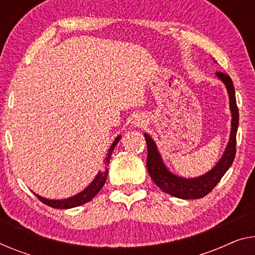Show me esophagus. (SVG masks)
<instances>
[{"mask_svg":"<svg viewBox=\"0 0 255 255\" xmlns=\"http://www.w3.org/2000/svg\"><path fill=\"white\" fill-rule=\"evenodd\" d=\"M145 123H146V118L144 117L143 115H137V116H135L134 118H132L131 125L134 127L139 128V127H143L144 125H145Z\"/></svg>","mask_w":255,"mask_h":255,"instance_id":"obj_1","label":"esophagus"}]
</instances>
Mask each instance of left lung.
<instances>
[{
	"label": "left lung",
	"mask_w": 255,
	"mask_h": 255,
	"mask_svg": "<svg viewBox=\"0 0 255 255\" xmlns=\"http://www.w3.org/2000/svg\"><path fill=\"white\" fill-rule=\"evenodd\" d=\"M216 77L226 85L229 95V103L231 110V131L229 142L227 144L225 153L218 164L204 175L195 178H184L177 176L169 172L165 166L160 153L158 152L154 140L149 135L144 134L147 146L146 168L152 181L160 188L162 191L181 199H199L210 193L216 187L227 170L233 165L235 155H236V135L238 129L239 113L236 103V95L233 80L222 72H216Z\"/></svg>",
	"instance_id": "obj_1"
}]
</instances>
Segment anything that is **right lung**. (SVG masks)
I'll return each instance as SVG.
<instances>
[{
  "label": "right lung",
  "instance_id": "right-lung-1",
  "mask_svg": "<svg viewBox=\"0 0 255 255\" xmlns=\"http://www.w3.org/2000/svg\"><path fill=\"white\" fill-rule=\"evenodd\" d=\"M120 138H121V135L117 136L115 142L112 143L111 147L109 149L108 155H106V158H105V165L106 166H109V161H110V159H111L112 152H113V150H115V147L118 144V142L120 140ZM108 173H109L108 167H105V169L102 170V172L100 170V172H98V174L96 175V177L94 178V181L91 182L88 187H87L85 190H82L81 192H79L78 195H75L73 197H70V198L55 200V199L43 198V197L36 195V193H34V195H35L37 198H39V200L42 201L43 204L48 205V206H50L52 208H63V210H67V208L77 207V206H80V205L88 203V201H90L95 196L97 195L98 192H100V190L103 188V185L105 183L106 177H108Z\"/></svg>",
  "mask_w": 255,
  "mask_h": 255
}]
</instances>
